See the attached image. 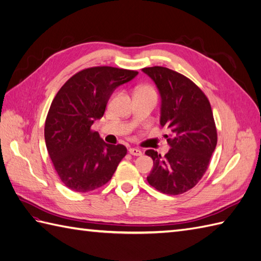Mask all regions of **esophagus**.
Returning <instances> with one entry per match:
<instances>
[{"label":"esophagus","instance_id":"esophagus-1","mask_svg":"<svg viewBox=\"0 0 261 261\" xmlns=\"http://www.w3.org/2000/svg\"><path fill=\"white\" fill-rule=\"evenodd\" d=\"M128 151H129V154L133 156H142V154H143L142 150H139L138 148H129Z\"/></svg>","mask_w":261,"mask_h":261}]
</instances>
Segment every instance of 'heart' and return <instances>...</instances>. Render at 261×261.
<instances>
[{
    "label": "heart",
    "instance_id": "1",
    "mask_svg": "<svg viewBox=\"0 0 261 261\" xmlns=\"http://www.w3.org/2000/svg\"><path fill=\"white\" fill-rule=\"evenodd\" d=\"M137 92H147V93H155V91L152 90V87H150V86H141V87H138Z\"/></svg>",
    "mask_w": 261,
    "mask_h": 261
}]
</instances>
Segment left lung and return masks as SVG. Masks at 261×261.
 Masks as SVG:
<instances>
[{"label": "left lung", "instance_id": "left-lung-1", "mask_svg": "<svg viewBox=\"0 0 261 261\" xmlns=\"http://www.w3.org/2000/svg\"><path fill=\"white\" fill-rule=\"evenodd\" d=\"M162 97L161 125L171 133L165 135L170 149L164 157L148 149L154 162L147 181L167 195L186 193L197 185L208 168L217 145L212 106L193 81L163 66L145 67Z\"/></svg>", "mask_w": 261, "mask_h": 261}]
</instances>
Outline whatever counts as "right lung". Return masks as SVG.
I'll return each mask as SVG.
<instances>
[{"label": "right lung", "instance_id": "1", "mask_svg": "<svg viewBox=\"0 0 261 261\" xmlns=\"http://www.w3.org/2000/svg\"><path fill=\"white\" fill-rule=\"evenodd\" d=\"M137 74L112 66L85 68L57 92L47 113L44 137L56 173L69 189L86 193L104 186L125 157L124 145L106 144L91 127L103 117L115 88Z\"/></svg>", "mask_w": 261, "mask_h": 261}]
</instances>
